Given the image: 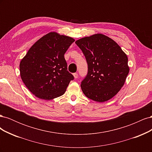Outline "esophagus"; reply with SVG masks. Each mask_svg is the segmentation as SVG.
Returning a JSON list of instances; mask_svg holds the SVG:
<instances>
[{
  "label": "esophagus",
  "instance_id": "34e87169",
  "mask_svg": "<svg viewBox=\"0 0 152 152\" xmlns=\"http://www.w3.org/2000/svg\"><path fill=\"white\" fill-rule=\"evenodd\" d=\"M73 77H74L75 79H77V78L78 77V73H74L73 74Z\"/></svg>",
  "mask_w": 152,
  "mask_h": 152
}]
</instances>
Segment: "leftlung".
<instances>
[{"instance_id": "obj_1", "label": "left lung", "mask_w": 152, "mask_h": 152, "mask_svg": "<svg viewBox=\"0 0 152 152\" xmlns=\"http://www.w3.org/2000/svg\"><path fill=\"white\" fill-rule=\"evenodd\" d=\"M83 52L88 73L81 82L87 98L104 102L115 96L125 83L129 72L128 58L117 42L102 34L75 41Z\"/></svg>"}]
</instances>
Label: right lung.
Listing matches in <instances>:
<instances>
[{
    "instance_id": "obj_1",
    "label": "right lung",
    "mask_w": 152,
    "mask_h": 152,
    "mask_svg": "<svg viewBox=\"0 0 152 152\" xmlns=\"http://www.w3.org/2000/svg\"><path fill=\"white\" fill-rule=\"evenodd\" d=\"M74 41L68 36L49 32L37 41L21 59V80L36 97L50 100L65 93L74 77L67 70L64 54Z\"/></svg>"
}]
</instances>
